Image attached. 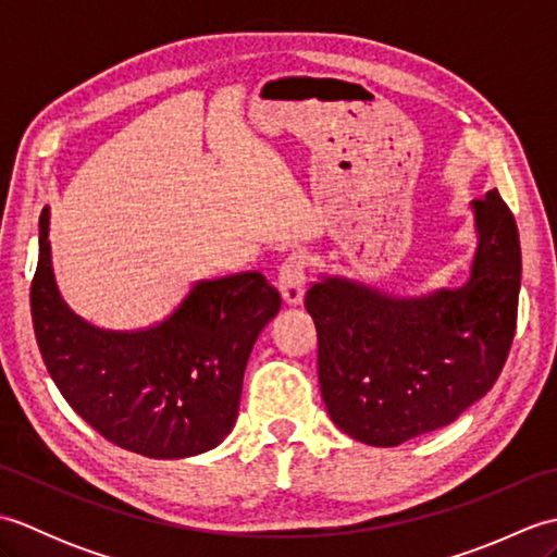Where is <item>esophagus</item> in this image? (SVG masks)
Segmentation results:
<instances>
[{"mask_svg":"<svg viewBox=\"0 0 557 557\" xmlns=\"http://www.w3.org/2000/svg\"><path fill=\"white\" fill-rule=\"evenodd\" d=\"M306 270H309V256L301 251L289 253L280 265V292L287 304H301L306 289Z\"/></svg>","mask_w":557,"mask_h":557,"instance_id":"1","label":"esophagus"}]
</instances>
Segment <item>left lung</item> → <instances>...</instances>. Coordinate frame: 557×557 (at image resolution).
<instances>
[{"label": "left lung", "instance_id": "obj_1", "mask_svg": "<svg viewBox=\"0 0 557 557\" xmlns=\"http://www.w3.org/2000/svg\"><path fill=\"white\" fill-rule=\"evenodd\" d=\"M471 208L479 248L465 287L395 299L323 277L306 292L321 395L354 441L393 447L443 429L498 381L517 327L522 251L495 188Z\"/></svg>", "mask_w": 557, "mask_h": 557}]
</instances>
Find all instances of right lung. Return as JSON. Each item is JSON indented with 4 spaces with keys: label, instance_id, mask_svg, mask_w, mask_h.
Instances as JSON below:
<instances>
[{
    "label": "right lung",
    "instance_id": "obj_1",
    "mask_svg": "<svg viewBox=\"0 0 557 557\" xmlns=\"http://www.w3.org/2000/svg\"><path fill=\"white\" fill-rule=\"evenodd\" d=\"M50 208L30 285L35 339L59 393L102 437L128 453L182 459L230 435L256 337L280 311L258 270L200 280L160 323L120 333L69 311L50 253Z\"/></svg>",
    "mask_w": 557,
    "mask_h": 557
}]
</instances>
